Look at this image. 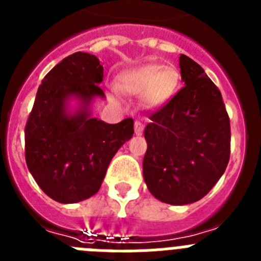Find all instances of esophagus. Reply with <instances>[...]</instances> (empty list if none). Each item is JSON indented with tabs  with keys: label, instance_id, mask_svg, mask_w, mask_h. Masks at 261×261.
<instances>
[{
	"label": "esophagus",
	"instance_id": "34e87169",
	"mask_svg": "<svg viewBox=\"0 0 261 261\" xmlns=\"http://www.w3.org/2000/svg\"><path fill=\"white\" fill-rule=\"evenodd\" d=\"M144 128L145 125L144 124L140 121V120H136L135 121V132L136 135H142V132H144Z\"/></svg>",
	"mask_w": 261,
	"mask_h": 261
}]
</instances>
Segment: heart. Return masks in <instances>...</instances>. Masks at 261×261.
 <instances>
[{"label":"heart","instance_id":"heart-1","mask_svg":"<svg viewBox=\"0 0 261 261\" xmlns=\"http://www.w3.org/2000/svg\"><path fill=\"white\" fill-rule=\"evenodd\" d=\"M179 73L172 66L144 65L120 73L115 87L120 93L141 95L149 106H162L175 95Z\"/></svg>","mask_w":261,"mask_h":261}]
</instances>
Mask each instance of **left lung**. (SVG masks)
I'll use <instances>...</instances> for the list:
<instances>
[{
    "mask_svg": "<svg viewBox=\"0 0 261 261\" xmlns=\"http://www.w3.org/2000/svg\"><path fill=\"white\" fill-rule=\"evenodd\" d=\"M181 87L149 115L142 170L155 199L171 205L199 201L225 172L230 159V119L218 87L186 55Z\"/></svg>",
    "mask_w": 261,
    "mask_h": 261,
    "instance_id": "8db88e82",
    "label": "left lung"
}]
</instances>
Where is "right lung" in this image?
I'll use <instances>...</instances> for the list:
<instances>
[{"label": "right lung", "mask_w": 261, "mask_h": 261, "mask_svg": "<svg viewBox=\"0 0 261 261\" xmlns=\"http://www.w3.org/2000/svg\"><path fill=\"white\" fill-rule=\"evenodd\" d=\"M102 81L99 60L75 52L45 75L36 93L24 128V156L38 186L57 202L73 204L95 195L111 159L135 133L130 117L117 124L90 117L94 96L105 98ZM71 96L83 103L73 115L66 110Z\"/></svg>", "instance_id": "obj_1"}]
</instances>
